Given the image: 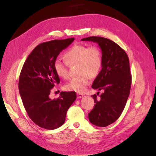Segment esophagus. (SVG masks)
I'll return each instance as SVG.
<instances>
[{
    "label": "esophagus",
    "instance_id": "34e87169",
    "mask_svg": "<svg viewBox=\"0 0 156 156\" xmlns=\"http://www.w3.org/2000/svg\"><path fill=\"white\" fill-rule=\"evenodd\" d=\"M76 96H77V98H78V99L82 98L84 96L82 94H80V93H78V94H76Z\"/></svg>",
    "mask_w": 156,
    "mask_h": 156
}]
</instances>
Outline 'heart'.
<instances>
[{
    "instance_id": "heart-1",
    "label": "heart",
    "mask_w": 156,
    "mask_h": 156,
    "mask_svg": "<svg viewBox=\"0 0 156 156\" xmlns=\"http://www.w3.org/2000/svg\"><path fill=\"white\" fill-rule=\"evenodd\" d=\"M65 62L57 59L54 63V70L61 78L69 76L67 65H76L77 76L66 83L64 88L67 91L83 93L90 83L91 78H96L102 67V54L100 49L93 46L87 47L83 44H76L66 51L63 56Z\"/></svg>"
}]
</instances>
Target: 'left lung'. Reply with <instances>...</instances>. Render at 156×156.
Here are the masks:
<instances>
[{"label": "left lung", "mask_w": 156, "mask_h": 156, "mask_svg": "<svg viewBox=\"0 0 156 156\" xmlns=\"http://www.w3.org/2000/svg\"><path fill=\"white\" fill-rule=\"evenodd\" d=\"M81 41L96 42L102 51V70L92 88L103 90L104 93L99 99L96 94L91 96L96 104L88 117L93 125L105 127L120 117L128 98L131 84L129 58L122 48L108 39L91 36Z\"/></svg>", "instance_id": "obj_1"}]
</instances>
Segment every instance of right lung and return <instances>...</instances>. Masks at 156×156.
Returning <instances> with one entry per match:
<instances>
[{"label":"right lung","mask_w":156,"mask_h":156,"mask_svg":"<svg viewBox=\"0 0 156 156\" xmlns=\"http://www.w3.org/2000/svg\"><path fill=\"white\" fill-rule=\"evenodd\" d=\"M75 40L73 37L52 40L37 46L27 58L18 83L20 94L31 120L39 126L54 129L65 121L67 110L76 99L75 92H61L51 99V90L59 84L54 63L60 52Z\"/></svg>","instance_id":"right-lung-1"}]
</instances>
